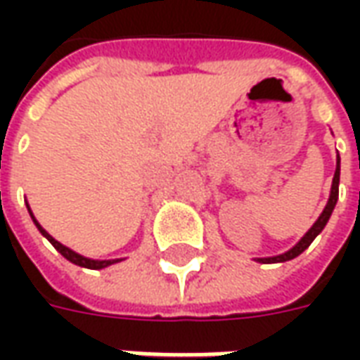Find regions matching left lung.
Segmentation results:
<instances>
[{"instance_id":"obj_1","label":"left lung","mask_w":360,"mask_h":360,"mask_svg":"<svg viewBox=\"0 0 360 360\" xmlns=\"http://www.w3.org/2000/svg\"><path fill=\"white\" fill-rule=\"evenodd\" d=\"M27 208H28V214H30V218H32V221H34V226L38 227V231L48 239V241L53 245V249L58 250L59 255L63 258H67L69 262H73V264L81 266V268H89V270H103V268H108V266L111 264H117V262H121V258H110V260H100V258H89V257H82V255H79L77 250L69 249V247H65V245H61V243L58 241V239H53L46 229H44L40 224H38V219L34 218V214H32V210H30V206H28L27 202Z\"/></svg>"}]
</instances>
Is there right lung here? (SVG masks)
I'll list each match as a JSON object with an SVG mask.
<instances>
[{
    "instance_id": "1",
    "label": "right lung",
    "mask_w": 360,
    "mask_h": 360,
    "mask_svg": "<svg viewBox=\"0 0 360 360\" xmlns=\"http://www.w3.org/2000/svg\"><path fill=\"white\" fill-rule=\"evenodd\" d=\"M340 169H341V158L340 154H338V162H335V173H333V181H332V188H330V198H328V202H326L324 210H322V214L318 216V219L312 224V227H310L307 233L302 235L301 241L295 245L293 249L287 250L285 255H279V257H271V258H260V262L264 264V262H285V260H291V258L299 257L302 250L309 247L310 243L314 241V237H316L322 229L326 227V224H328V219H330V216H332L333 208H335V204H338V196H340Z\"/></svg>"
}]
</instances>
